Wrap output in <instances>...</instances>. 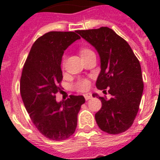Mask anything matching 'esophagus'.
Here are the masks:
<instances>
[{"label":"esophagus","instance_id":"34e87169","mask_svg":"<svg viewBox=\"0 0 160 160\" xmlns=\"http://www.w3.org/2000/svg\"><path fill=\"white\" fill-rule=\"evenodd\" d=\"M84 97H85V100H90V99H91L92 95H91L90 93H86V94H84Z\"/></svg>","mask_w":160,"mask_h":160}]
</instances>
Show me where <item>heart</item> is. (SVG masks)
<instances>
[{"label":"heart","mask_w":160,"mask_h":160,"mask_svg":"<svg viewBox=\"0 0 160 160\" xmlns=\"http://www.w3.org/2000/svg\"><path fill=\"white\" fill-rule=\"evenodd\" d=\"M90 51V50H87V49H82L81 51H80V54L83 55V54H85L87 53ZM89 86V83H88L87 80H79L76 84H75V87L76 90H86Z\"/></svg>","instance_id":"b5f03b06"}]
</instances>
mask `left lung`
Here are the masks:
<instances>
[{"instance_id":"obj_1","label":"left lung","mask_w":160,"mask_h":160,"mask_svg":"<svg viewBox=\"0 0 160 160\" xmlns=\"http://www.w3.org/2000/svg\"><path fill=\"white\" fill-rule=\"evenodd\" d=\"M83 39L95 47L100 59V72L96 87L108 88L111 98H99L102 107L95 114L98 126L103 131L117 134L131 126L139 110L144 90L141 66L126 41L112 29L100 27L77 31Z\"/></svg>"}]
</instances>
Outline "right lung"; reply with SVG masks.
<instances>
[{"label":"right lung","mask_w":160,"mask_h":160,"mask_svg":"<svg viewBox=\"0 0 160 160\" xmlns=\"http://www.w3.org/2000/svg\"><path fill=\"white\" fill-rule=\"evenodd\" d=\"M76 32L51 31L37 39L21 74L20 90L26 110L39 131L52 140H64L74 134L78 113L85 102L83 95H70L60 102L55 99L63 78V54L80 39Z\"/></svg>","instance_id":"1"}]
</instances>
